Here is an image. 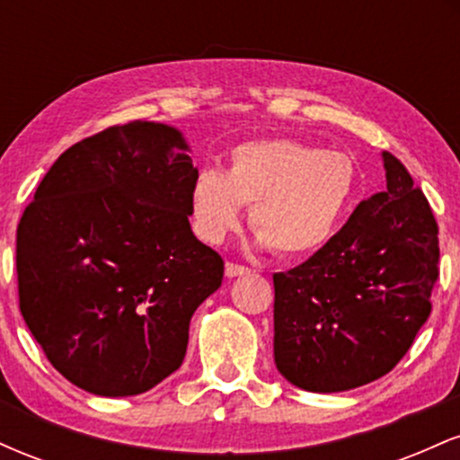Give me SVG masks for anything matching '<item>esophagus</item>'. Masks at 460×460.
<instances>
[{"label": "esophagus", "instance_id": "34e87169", "mask_svg": "<svg viewBox=\"0 0 460 460\" xmlns=\"http://www.w3.org/2000/svg\"><path fill=\"white\" fill-rule=\"evenodd\" d=\"M251 272V268H246V266H240V263H234V261H229L225 266V274L229 279H235V277H244V274H248Z\"/></svg>", "mask_w": 460, "mask_h": 460}]
</instances>
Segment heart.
<instances>
[{
    "label": "heart",
    "instance_id": "1",
    "mask_svg": "<svg viewBox=\"0 0 460 460\" xmlns=\"http://www.w3.org/2000/svg\"><path fill=\"white\" fill-rule=\"evenodd\" d=\"M357 192L355 164L346 153L320 151L289 138L237 145L226 172L203 168L190 188L197 234L220 244L251 205L257 244L279 255H307L335 235Z\"/></svg>",
    "mask_w": 460,
    "mask_h": 460
}]
</instances>
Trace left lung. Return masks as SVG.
Instances as JSON below:
<instances>
[{"instance_id":"8db88e82","label":"left lung","mask_w":460,"mask_h":460,"mask_svg":"<svg viewBox=\"0 0 460 460\" xmlns=\"http://www.w3.org/2000/svg\"><path fill=\"white\" fill-rule=\"evenodd\" d=\"M385 186L274 281V363L305 392L335 394L392 372L429 320L439 229L424 192L383 151Z\"/></svg>"}]
</instances>
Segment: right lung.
<instances>
[{"instance_id": "obj_1", "label": "right lung", "mask_w": 460, "mask_h": 460, "mask_svg": "<svg viewBox=\"0 0 460 460\" xmlns=\"http://www.w3.org/2000/svg\"><path fill=\"white\" fill-rule=\"evenodd\" d=\"M190 145L134 120L58 157L17 229L19 309L66 381L125 398L181 366L225 261L192 234Z\"/></svg>"}]
</instances>
